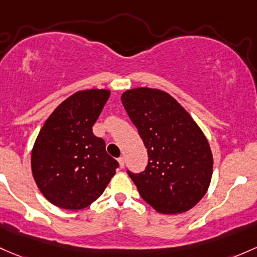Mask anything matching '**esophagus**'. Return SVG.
Segmentation results:
<instances>
[{
	"mask_svg": "<svg viewBox=\"0 0 257 257\" xmlns=\"http://www.w3.org/2000/svg\"><path fill=\"white\" fill-rule=\"evenodd\" d=\"M118 163H119V166H120V169H123V167H124V165H125V161H124V158H123V156H120V158L118 159Z\"/></svg>",
	"mask_w": 257,
	"mask_h": 257,
	"instance_id": "1",
	"label": "esophagus"
}]
</instances>
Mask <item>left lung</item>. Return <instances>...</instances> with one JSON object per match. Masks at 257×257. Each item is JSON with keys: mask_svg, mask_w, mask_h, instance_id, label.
Returning a JSON list of instances; mask_svg holds the SVG:
<instances>
[{"mask_svg": "<svg viewBox=\"0 0 257 257\" xmlns=\"http://www.w3.org/2000/svg\"><path fill=\"white\" fill-rule=\"evenodd\" d=\"M120 99L149 155L144 172H128L140 196L163 214L190 210L212 180L213 155L204 133L165 91L138 87Z\"/></svg>", "mask_w": 257, "mask_h": 257, "instance_id": "8db88e82", "label": "left lung"}]
</instances>
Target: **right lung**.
I'll return each mask as SVG.
<instances>
[{
    "instance_id": "add662e5",
    "label": "right lung",
    "mask_w": 257,
    "mask_h": 257,
    "mask_svg": "<svg viewBox=\"0 0 257 257\" xmlns=\"http://www.w3.org/2000/svg\"><path fill=\"white\" fill-rule=\"evenodd\" d=\"M106 88L77 91L54 109L32 150V174L54 206L77 210L96 201L115 175L118 163L92 126L109 98Z\"/></svg>"
}]
</instances>
